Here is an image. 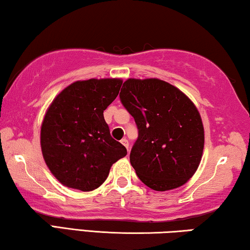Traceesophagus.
I'll return each mask as SVG.
<instances>
[{"instance_id":"obj_1","label":"esophagus","mask_w":250,"mask_h":250,"mask_svg":"<svg viewBox=\"0 0 250 250\" xmlns=\"http://www.w3.org/2000/svg\"><path fill=\"white\" fill-rule=\"evenodd\" d=\"M121 144L124 145V146L126 148V150L129 151V143H128V140L125 139V138H124V139H121Z\"/></svg>"}]
</instances>
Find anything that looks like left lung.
I'll return each instance as SVG.
<instances>
[{
  "label": "left lung",
  "instance_id": "left-lung-1",
  "mask_svg": "<svg viewBox=\"0 0 250 250\" xmlns=\"http://www.w3.org/2000/svg\"><path fill=\"white\" fill-rule=\"evenodd\" d=\"M120 99L139 130L130 163L140 181L161 192L188 183L204 149L203 122L192 100L159 78H128Z\"/></svg>",
  "mask_w": 250,
  "mask_h": 250
}]
</instances>
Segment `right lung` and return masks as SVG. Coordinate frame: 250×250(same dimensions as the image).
Segmentation results:
<instances>
[{"label":"right lung","instance_id":"obj_1","mask_svg":"<svg viewBox=\"0 0 250 250\" xmlns=\"http://www.w3.org/2000/svg\"><path fill=\"white\" fill-rule=\"evenodd\" d=\"M121 78L76 81L56 95L40 128L42 157L66 188L89 192L101 186L126 149L110 136L103 111L112 103Z\"/></svg>","mask_w":250,"mask_h":250}]
</instances>
